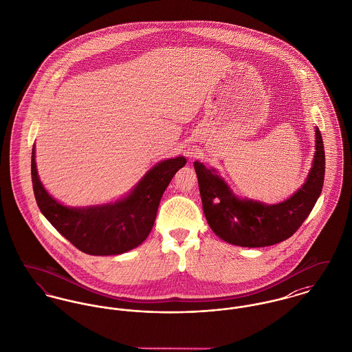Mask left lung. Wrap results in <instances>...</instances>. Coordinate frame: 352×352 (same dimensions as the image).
<instances>
[{"instance_id":"left-lung-1","label":"left lung","mask_w":352,"mask_h":352,"mask_svg":"<svg viewBox=\"0 0 352 352\" xmlns=\"http://www.w3.org/2000/svg\"><path fill=\"white\" fill-rule=\"evenodd\" d=\"M315 135L316 151L304 185L288 199L273 205L237 197L216 168L194 162L204 213L221 240L243 248H261L294 236L314 209L324 184V146L318 127Z\"/></svg>"}]
</instances>
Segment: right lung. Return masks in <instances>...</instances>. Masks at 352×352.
I'll return each mask as SVG.
<instances>
[{
  "label": "right lung",
  "mask_w": 352,
  "mask_h": 352,
  "mask_svg": "<svg viewBox=\"0 0 352 352\" xmlns=\"http://www.w3.org/2000/svg\"><path fill=\"white\" fill-rule=\"evenodd\" d=\"M185 164V157L164 160L153 166L134 189L115 202L74 208L60 204L41 184L33 146V192L40 212L79 250L92 256L122 254L147 239L164 190Z\"/></svg>",
  "instance_id": "obj_1"
}]
</instances>
